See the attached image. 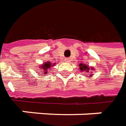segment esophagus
Listing matches in <instances>:
<instances>
[{
  "mask_svg": "<svg viewBox=\"0 0 126 126\" xmlns=\"http://www.w3.org/2000/svg\"><path fill=\"white\" fill-rule=\"evenodd\" d=\"M64 61L66 62H70V60H69V58H65V59H64Z\"/></svg>",
  "mask_w": 126,
  "mask_h": 126,
  "instance_id": "obj_1",
  "label": "esophagus"
}]
</instances>
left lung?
Wrapping results in <instances>:
<instances>
[{
  "instance_id": "1",
  "label": "left lung",
  "mask_w": 126,
  "mask_h": 126,
  "mask_svg": "<svg viewBox=\"0 0 126 126\" xmlns=\"http://www.w3.org/2000/svg\"><path fill=\"white\" fill-rule=\"evenodd\" d=\"M79 69L81 72H83V71H85V72H89L90 71H94V69L93 66H89L88 65H87V64H82V63H80V64H79ZM92 73V72H91ZM93 74H90V75L89 77L90 76H93Z\"/></svg>"
}]
</instances>
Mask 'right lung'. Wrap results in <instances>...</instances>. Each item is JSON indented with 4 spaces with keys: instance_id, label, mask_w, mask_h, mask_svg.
Segmentation results:
<instances>
[{
    "instance_id": "1",
    "label": "right lung",
    "mask_w": 126,
    "mask_h": 126,
    "mask_svg": "<svg viewBox=\"0 0 126 126\" xmlns=\"http://www.w3.org/2000/svg\"><path fill=\"white\" fill-rule=\"evenodd\" d=\"M56 63H51V62L50 61H47V62H44L43 64L39 66V67H40V69L41 70V75L42 76H45L47 73V71L48 69L50 68L51 66H54L55 65Z\"/></svg>"
}]
</instances>
